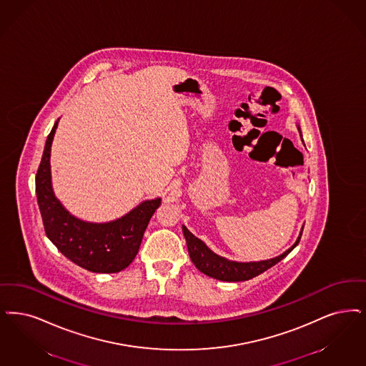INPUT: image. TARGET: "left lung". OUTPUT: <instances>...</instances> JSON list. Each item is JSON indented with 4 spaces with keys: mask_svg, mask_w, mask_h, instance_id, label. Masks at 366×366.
<instances>
[{
    "mask_svg": "<svg viewBox=\"0 0 366 366\" xmlns=\"http://www.w3.org/2000/svg\"><path fill=\"white\" fill-rule=\"evenodd\" d=\"M182 232H184L185 239H187L190 260L197 267V269L211 278L219 279L224 282L249 280V279L263 274L264 271H267L272 265L279 263L283 257H286L292 249L298 245L301 235H302V232H301L297 242L292 245V248L286 250L283 254H280L275 259L257 262V263H235V262H229L223 257L217 256L215 253H212L209 249L205 247L204 242L192 234L185 226H182Z\"/></svg>",
    "mask_w": 366,
    "mask_h": 366,
    "instance_id": "1",
    "label": "left lung"
}]
</instances>
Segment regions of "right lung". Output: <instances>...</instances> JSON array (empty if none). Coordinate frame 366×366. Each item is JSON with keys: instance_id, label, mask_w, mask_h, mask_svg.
Masks as SVG:
<instances>
[{"instance_id": "obj_1", "label": "right lung", "mask_w": 366, "mask_h": 366, "mask_svg": "<svg viewBox=\"0 0 366 366\" xmlns=\"http://www.w3.org/2000/svg\"><path fill=\"white\" fill-rule=\"evenodd\" d=\"M54 124L44 146L35 177V190L44 233L71 262L91 272L114 274L127 268L136 257L147 226L161 199L147 200L128 215L110 223H88L76 219L54 197L50 181V149Z\"/></svg>"}]
</instances>
